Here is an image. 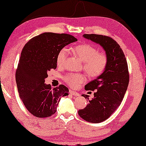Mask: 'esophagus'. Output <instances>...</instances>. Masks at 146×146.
Here are the masks:
<instances>
[{"instance_id": "34e87169", "label": "esophagus", "mask_w": 146, "mask_h": 146, "mask_svg": "<svg viewBox=\"0 0 146 146\" xmlns=\"http://www.w3.org/2000/svg\"><path fill=\"white\" fill-rule=\"evenodd\" d=\"M69 93H70V94H71V95H72L73 96H80V94L78 93H77V92L74 91L70 90V91H69Z\"/></svg>"}]
</instances>
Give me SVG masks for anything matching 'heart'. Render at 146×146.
<instances>
[{"label": "heart", "instance_id": "b5f03b06", "mask_svg": "<svg viewBox=\"0 0 146 146\" xmlns=\"http://www.w3.org/2000/svg\"><path fill=\"white\" fill-rule=\"evenodd\" d=\"M73 52L83 62V69L89 77L97 78L102 74L108 63V59L105 53H98L96 47L91 44H85L76 46ZM68 50L62 48L58 53L56 61L58 66H62L65 62ZM86 80L85 76L80 74L70 73L64 77V81L72 87H76Z\"/></svg>", "mask_w": 146, "mask_h": 146}]
</instances>
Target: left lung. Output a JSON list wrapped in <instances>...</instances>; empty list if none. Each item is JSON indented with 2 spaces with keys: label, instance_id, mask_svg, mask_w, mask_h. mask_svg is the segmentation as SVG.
<instances>
[{
  "label": "left lung",
  "instance_id": "left-lung-1",
  "mask_svg": "<svg viewBox=\"0 0 146 146\" xmlns=\"http://www.w3.org/2000/svg\"><path fill=\"white\" fill-rule=\"evenodd\" d=\"M83 36L100 44L108 59L107 68L102 74L85 86L86 91H96L94 98L82 95L88 99V104L80 110V117L86 121L98 123L104 121L119 106L129 82L127 62L122 49L111 37L95 34H85Z\"/></svg>",
  "mask_w": 146,
  "mask_h": 146
}]
</instances>
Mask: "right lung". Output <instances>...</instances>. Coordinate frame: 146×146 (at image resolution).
Instances as JSON below:
<instances>
[{
	"instance_id": "add662e5",
	"label": "right lung",
	"mask_w": 146,
	"mask_h": 146,
	"mask_svg": "<svg viewBox=\"0 0 146 146\" xmlns=\"http://www.w3.org/2000/svg\"><path fill=\"white\" fill-rule=\"evenodd\" d=\"M68 34L44 33L25 45L15 72L19 96L28 111L35 117H50L57 111L60 96L68 95L64 85L52 89L44 84L48 72L57 68L59 51L77 41Z\"/></svg>"
}]
</instances>
